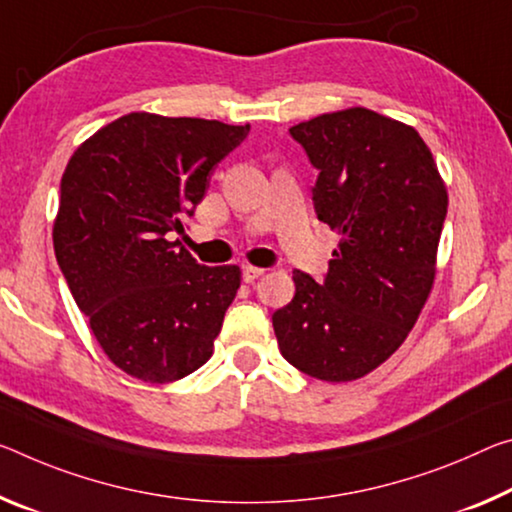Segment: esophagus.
Here are the masks:
<instances>
[{
    "label": "esophagus",
    "mask_w": 512,
    "mask_h": 512,
    "mask_svg": "<svg viewBox=\"0 0 512 512\" xmlns=\"http://www.w3.org/2000/svg\"><path fill=\"white\" fill-rule=\"evenodd\" d=\"M262 275H264V269H257V266H243L241 271L243 282H255L257 278H262Z\"/></svg>",
    "instance_id": "esophagus-1"
}]
</instances>
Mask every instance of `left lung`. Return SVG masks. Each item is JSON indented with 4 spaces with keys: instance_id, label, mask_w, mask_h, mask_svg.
Wrapping results in <instances>:
<instances>
[{
    "instance_id": "1",
    "label": "left lung",
    "mask_w": 512,
    "mask_h": 512,
    "mask_svg": "<svg viewBox=\"0 0 512 512\" xmlns=\"http://www.w3.org/2000/svg\"><path fill=\"white\" fill-rule=\"evenodd\" d=\"M319 170L316 218L339 234L323 282L294 271L296 294L273 312L282 358L346 383L403 344L431 294L446 189L415 129L355 107L289 129Z\"/></svg>"
}]
</instances>
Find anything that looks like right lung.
I'll list each match as a JSON object with an SVG mask.
<instances>
[{
    "label": "right lung",
    "mask_w": 512,
    "mask_h": 512,
    "mask_svg": "<svg viewBox=\"0 0 512 512\" xmlns=\"http://www.w3.org/2000/svg\"><path fill=\"white\" fill-rule=\"evenodd\" d=\"M250 125L129 113L72 154L54 253L79 310L116 367L145 383L200 369L241 285L239 266H202L184 232L212 170Z\"/></svg>",
    "instance_id": "add662e5"
}]
</instances>
